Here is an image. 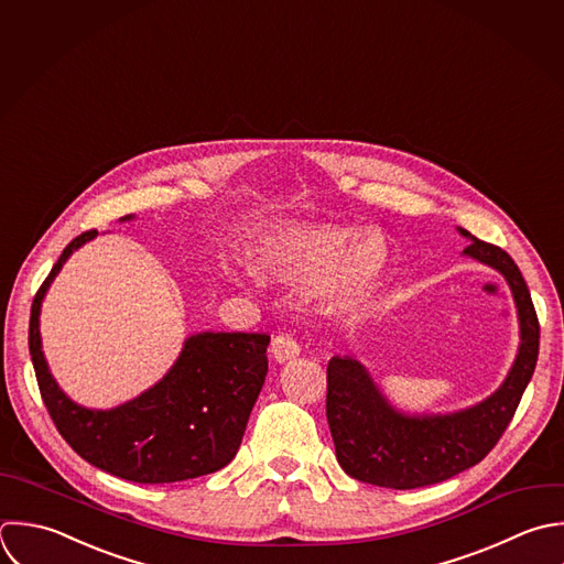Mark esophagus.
<instances>
[{
	"instance_id": "34e87169",
	"label": "esophagus",
	"mask_w": 564,
	"mask_h": 564,
	"mask_svg": "<svg viewBox=\"0 0 564 564\" xmlns=\"http://www.w3.org/2000/svg\"><path fill=\"white\" fill-rule=\"evenodd\" d=\"M272 358L276 360V362H292V360H296L299 358V354H301V345L292 338V336H276L274 340H272Z\"/></svg>"
}]
</instances>
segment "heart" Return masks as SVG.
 <instances>
[{"label": "heart", "mask_w": 564, "mask_h": 564, "mask_svg": "<svg viewBox=\"0 0 564 564\" xmlns=\"http://www.w3.org/2000/svg\"><path fill=\"white\" fill-rule=\"evenodd\" d=\"M259 270L290 288L316 285L321 305L351 314L378 290L387 248L382 239L354 228L294 224L268 237L257 257Z\"/></svg>", "instance_id": "b5f03b06"}]
</instances>
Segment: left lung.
<instances>
[{
  "label": "left lung",
  "instance_id": "obj_1",
  "mask_svg": "<svg viewBox=\"0 0 564 564\" xmlns=\"http://www.w3.org/2000/svg\"><path fill=\"white\" fill-rule=\"evenodd\" d=\"M464 257L497 270L510 285L519 316V351L501 387L475 406L453 413H404L389 402L369 369L351 356L327 367V422L340 468L371 486L413 490L446 481L477 466L501 440L528 389L541 327L528 283L499 246L473 237Z\"/></svg>",
  "mask_w": 564,
  "mask_h": 564
}]
</instances>
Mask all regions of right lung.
I'll use <instances>...</instances> for the list:
<instances>
[{
    "mask_svg": "<svg viewBox=\"0 0 564 564\" xmlns=\"http://www.w3.org/2000/svg\"><path fill=\"white\" fill-rule=\"evenodd\" d=\"M133 215L120 221H131ZM98 230L67 243L30 310L28 347L43 404L87 464L133 484H173L228 466L243 440L268 373V334H191L171 369L147 391L113 409L76 404L54 380L43 356L41 303L65 261Z\"/></svg>",
    "mask_w": 564,
    "mask_h": 564,
    "instance_id": "1",
    "label": "right lung"
}]
</instances>
